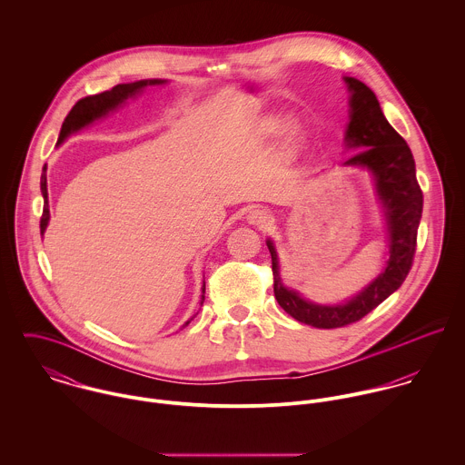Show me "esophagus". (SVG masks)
<instances>
[{
	"label": "esophagus",
	"mask_w": 465,
	"mask_h": 465,
	"mask_svg": "<svg viewBox=\"0 0 465 465\" xmlns=\"http://www.w3.org/2000/svg\"><path fill=\"white\" fill-rule=\"evenodd\" d=\"M249 222L252 225H266L270 222V216L266 214V211L263 209H254L249 213Z\"/></svg>",
	"instance_id": "34e87169"
}]
</instances>
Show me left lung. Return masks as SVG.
I'll return each mask as SVG.
<instances>
[{
  "instance_id": "8db88e82",
  "label": "left lung",
  "mask_w": 465,
  "mask_h": 465,
  "mask_svg": "<svg viewBox=\"0 0 465 465\" xmlns=\"http://www.w3.org/2000/svg\"><path fill=\"white\" fill-rule=\"evenodd\" d=\"M343 80L351 91V120L345 143L347 148L358 150L343 164L363 166L374 175L376 192L387 216L391 258L385 270L349 302L322 306L302 299L282 284L275 247L270 240L266 242L272 256L273 295L279 306L295 321L321 330L358 322L398 290L413 263L417 229L422 216V192L415 177L411 150L387 122L376 94L352 76Z\"/></svg>"
}]
</instances>
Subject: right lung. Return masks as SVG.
Segmentation results:
<instances>
[{
	"label": "right lung",
	"mask_w": 465,
	"mask_h": 465,
	"mask_svg": "<svg viewBox=\"0 0 465 465\" xmlns=\"http://www.w3.org/2000/svg\"><path fill=\"white\" fill-rule=\"evenodd\" d=\"M155 84H164V80H139L133 84H118L114 85L111 91H104L100 94H93V96H85L82 100H78L73 109L69 111V114L63 124V129L59 134V141L57 144H61L66 139L69 134L78 133L80 129H84L85 125L93 124L94 120L105 116L107 113L114 111L118 105H122L127 98H131L134 94H137L143 87L146 85H155ZM41 192H43V199H45V207H43V216H41V234H45L48 220H50V207H48V188H46V166L43 168V175H41ZM202 293H205V282L202 286ZM202 302H203V295H202ZM200 302V304H202ZM190 324V321L186 322V326Z\"/></svg>",
	"instance_id": "add662e5"
}]
</instances>
